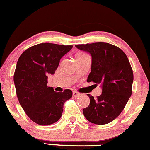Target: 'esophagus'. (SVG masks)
<instances>
[{
  "label": "esophagus",
  "mask_w": 150,
  "mask_h": 150,
  "mask_svg": "<svg viewBox=\"0 0 150 150\" xmlns=\"http://www.w3.org/2000/svg\"><path fill=\"white\" fill-rule=\"evenodd\" d=\"M79 96H80L79 93L77 92V91H73V96H74V97H79Z\"/></svg>",
  "instance_id": "esophagus-1"
}]
</instances>
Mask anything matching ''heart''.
<instances>
[{
  "label": "heart",
  "instance_id": "1",
  "mask_svg": "<svg viewBox=\"0 0 150 150\" xmlns=\"http://www.w3.org/2000/svg\"><path fill=\"white\" fill-rule=\"evenodd\" d=\"M83 54H84V53H82V52H78L76 54V56H80V55H83Z\"/></svg>",
  "mask_w": 150,
  "mask_h": 150
}]
</instances>
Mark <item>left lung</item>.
Masks as SVG:
<instances>
[{
	"instance_id": "obj_1",
	"label": "left lung",
	"mask_w": 150,
	"mask_h": 150,
	"mask_svg": "<svg viewBox=\"0 0 150 150\" xmlns=\"http://www.w3.org/2000/svg\"><path fill=\"white\" fill-rule=\"evenodd\" d=\"M91 56V72L87 82L101 84L102 93L83 109L85 118L96 125H105L115 120L123 111L132 95L133 71L128 58L122 49L108 43L76 45Z\"/></svg>"
}]
</instances>
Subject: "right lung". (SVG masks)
Wrapping results in <instances>:
<instances>
[{
  "mask_svg": "<svg viewBox=\"0 0 150 150\" xmlns=\"http://www.w3.org/2000/svg\"><path fill=\"white\" fill-rule=\"evenodd\" d=\"M73 46L43 43L25 50L18 60L13 76L16 94L24 112L35 123L49 125L62 115L72 91L56 92L47 86L48 75L54 74L60 59Z\"/></svg>",
  "mask_w": 150,
  "mask_h": 150,
  "instance_id": "1",
  "label": "right lung"
}]
</instances>
